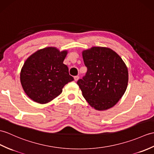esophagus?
Returning <instances> with one entry per match:
<instances>
[{
    "instance_id": "esophagus-1",
    "label": "esophagus",
    "mask_w": 154,
    "mask_h": 154,
    "mask_svg": "<svg viewBox=\"0 0 154 154\" xmlns=\"http://www.w3.org/2000/svg\"><path fill=\"white\" fill-rule=\"evenodd\" d=\"M79 79V76H75L74 77V79H75V81H78Z\"/></svg>"
}]
</instances>
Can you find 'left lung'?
I'll return each instance as SVG.
<instances>
[{
  "label": "left lung",
  "mask_w": 154,
  "mask_h": 154,
  "mask_svg": "<svg viewBox=\"0 0 154 154\" xmlns=\"http://www.w3.org/2000/svg\"><path fill=\"white\" fill-rule=\"evenodd\" d=\"M82 54L87 71L77 83L83 97L97 110L112 108L127 87L125 63L116 52L106 47L94 46L85 50Z\"/></svg>",
  "instance_id": "1"
}]
</instances>
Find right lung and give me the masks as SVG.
Instances as JSON below:
<instances>
[{
    "label": "right lung",
    "mask_w": 154,
    "mask_h": 154,
    "mask_svg": "<svg viewBox=\"0 0 154 154\" xmlns=\"http://www.w3.org/2000/svg\"><path fill=\"white\" fill-rule=\"evenodd\" d=\"M67 51L55 47L38 50L25 62L20 73L23 91L32 100L46 103L59 96L62 88L73 77L63 63Z\"/></svg>",
    "instance_id": "right-lung-1"
}]
</instances>
